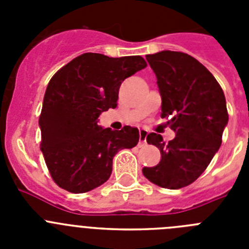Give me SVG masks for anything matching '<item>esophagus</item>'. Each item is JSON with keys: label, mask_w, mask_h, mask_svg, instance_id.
I'll list each match as a JSON object with an SVG mask.
<instances>
[{"label": "esophagus", "mask_w": 249, "mask_h": 249, "mask_svg": "<svg viewBox=\"0 0 249 249\" xmlns=\"http://www.w3.org/2000/svg\"><path fill=\"white\" fill-rule=\"evenodd\" d=\"M147 131L146 129H140V144H144L146 143V140H147Z\"/></svg>", "instance_id": "obj_1"}]
</instances>
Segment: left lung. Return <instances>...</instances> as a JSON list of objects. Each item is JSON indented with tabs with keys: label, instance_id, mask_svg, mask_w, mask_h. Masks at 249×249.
I'll return each instance as SVG.
<instances>
[{
	"label": "left lung",
	"instance_id": "1",
	"mask_svg": "<svg viewBox=\"0 0 249 249\" xmlns=\"http://www.w3.org/2000/svg\"><path fill=\"white\" fill-rule=\"evenodd\" d=\"M146 58L157 77L160 116L169 118L176 137L166 143L157 133L147 136L160 160L142 172L152 183L178 190L193 183L219 149L228 122L226 97L213 74L190 54L162 51Z\"/></svg>",
	"mask_w": 249,
	"mask_h": 249
}]
</instances>
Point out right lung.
Returning <instances> with one entry per match:
<instances>
[{
    "instance_id": "add662e5",
    "label": "right lung",
    "mask_w": 249,
    "mask_h": 249,
    "mask_svg": "<svg viewBox=\"0 0 249 249\" xmlns=\"http://www.w3.org/2000/svg\"><path fill=\"white\" fill-rule=\"evenodd\" d=\"M147 67L141 56L83 53L59 68L48 82L39 114L41 151L54 183L85 193L105 183L120 149L140 140L136 127L102 128L100 114L117 107L123 81Z\"/></svg>"
}]
</instances>
